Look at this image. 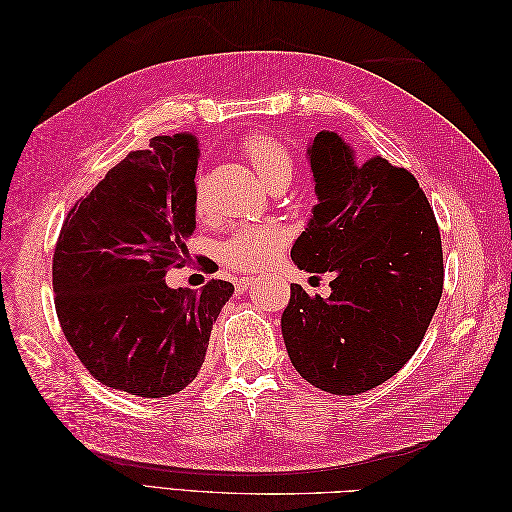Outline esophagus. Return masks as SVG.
Listing matches in <instances>:
<instances>
[{
	"instance_id": "esophagus-1",
	"label": "esophagus",
	"mask_w": 512,
	"mask_h": 512,
	"mask_svg": "<svg viewBox=\"0 0 512 512\" xmlns=\"http://www.w3.org/2000/svg\"><path fill=\"white\" fill-rule=\"evenodd\" d=\"M252 284H254V277H239V280H237L239 290H245L247 286H252Z\"/></svg>"
}]
</instances>
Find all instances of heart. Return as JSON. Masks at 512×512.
Segmentation results:
<instances>
[{
	"label": "heart",
	"mask_w": 512,
	"mask_h": 512,
	"mask_svg": "<svg viewBox=\"0 0 512 512\" xmlns=\"http://www.w3.org/2000/svg\"><path fill=\"white\" fill-rule=\"evenodd\" d=\"M243 156L252 164L254 173L265 181L269 188L275 185H288L292 177L294 160L286 145L275 141L273 136H252L247 138L241 147ZM205 190L203 181L194 185V211L200 215L205 213ZM286 243V232L280 226H243L235 235H230L222 247L220 258L224 265L241 271H256L265 262L273 260L275 254L282 250Z\"/></svg>",
	"instance_id": "b5f03b06"
}]
</instances>
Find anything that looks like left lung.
Here are the masks:
<instances>
[{"mask_svg":"<svg viewBox=\"0 0 512 512\" xmlns=\"http://www.w3.org/2000/svg\"><path fill=\"white\" fill-rule=\"evenodd\" d=\"M318 203L290 258L333 273L329 299L290 284L282 335L294 369L333 395L365 393L404 367L442 297L440 230L406 168L363 160L337 132L307 145Z\"/></svg>","mask_w":512,"mask_h":512,"instance_id":"8db88e82","label":"left lung"}]
</instances>
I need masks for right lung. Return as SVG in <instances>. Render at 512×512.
<instances>
[{
	"mask_svg": "<svg viewBox=\"0 0 512 512\" xmlns=\"http://www.w3.org/2000/svg\"><path fill=\"white\" fill-rule=\"evenodd\" d=\"M192 132L153 136L108 170L61 226L55 309L68 344L102 384L138 397L183 391L205 363L213 322L235 286L170 288L196 230Z\"/></svg>",
	"mask_w": 512,
	"mask_h": 512,
	"instance_id": "obj_1",
	"label": "right lung"
}]
</instances>
